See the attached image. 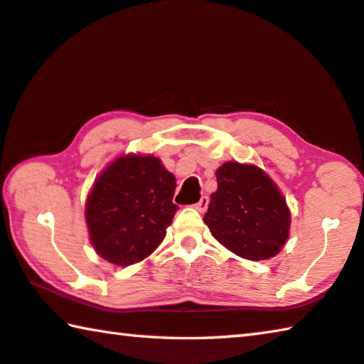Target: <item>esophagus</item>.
<instances>
[{"label": "esophagus", "mask_w": 364, "mask_h": 364, "mask_svg": "<svg viewBox=\"0 0 364 364\" xmlns=\"http://www.w3.org/2000/svg\"><path fill=\"white\" fill-rule=\"evenodd\" d=\"M208 205H210V200H208V196H201V200L198 203H195V210H198L200 213H205L208 210Z\"/></svg>", "instance_id": "34e87169"}]
</instances>
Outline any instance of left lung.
<instances>
[{
    "label": "left lung",
    "mask_w": 364,
    "mask_h": 364,
    "mask_svg": "<svg viewBox=\"0 0 364 364\" xmlns=\"http://www.w3.org/2000/svg\"><path fill=\"white\" fill-rule=\"evenodd\" d=\"M203 221L213 237L242 258L259 261L281 252L290 211L276 183L256 166L224 163Z\"/></svg>",
    "instance_id": "obj_1"
}]
</instances>
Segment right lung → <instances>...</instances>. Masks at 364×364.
<instances>
[{
    "label": "right lung",
    "mask_w": 364,
    "mask_h": 364,
    "mask_svg": "<svg viewBox=\"0 0 364 364\" xmlns=\"http://www.w3.org/2000/svg\"><path fill=\"white\" fill-rule=\"evenodd\" d=\"M176 177L154 156H124L95 182L85 208L92 245L117 266L146 258L166 235L178 206Z\"/></svg>",
    "instance_id": "1"
}]
</instances>
